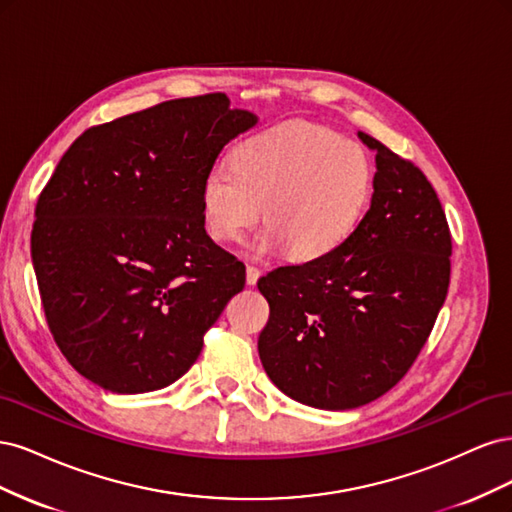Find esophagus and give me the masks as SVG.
<instances>
[{
	"label": "esophagus",
	"mask_w": 512,
	"mask_h": 512,
	"mask_svg": "<svg viewBox=\"0 0 512 512\" xmlns=\"http://www.w3.org/2000/svg\"><path fill=\"white\" fill-rule=\"evenodd\" d=\"M258 277H260V269L254 267V265H247V269H245V282H247V286H254L258 282Z\"/></svg>",
	"instance_id": "obj_1"
}]
</instances>
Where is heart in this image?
<instances>
[{
  "mask_svg": "<svg viewBox=\"0 0 512 512\" xmlns=\"http://www.w3.org/2000/svg\"><path fill=\"white\" fill-rule=\"evenodd\" d=\"M371 192L374 168L359 145L331 130L290 123L247 138L232 151V164L209 170L200 183V215L207 235L228 243L254 226L265 207L267 228L250 250H286L307 262L352 237Z\"/></svg>",
  "mask_w": 512,
  "mask_h": 512,
  "instance_id": "heart-1",
  "label": "heart"
}]
</instances>
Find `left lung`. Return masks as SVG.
I'll return each instance as SVG.
<instances>
[{
  "label": "left lung",
  "instance_id": "1",
  "mask_svg": "<svg viewBox=\"0 0 512 512\" xmlns=\"http://www.w3.org/2000/svg\"><path fill=\"white\" fill-rule=\"evenodd\" d=\"M371 205L333 254L258 280L269 322L258 354L271 382L299 404L352 410L406 376L451 280V232L427 177L376 138Z\"/></svg>",
  "mask_w": 512,
  "mask_h": 512
}]
</instances>
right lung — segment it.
I'll list each match as a JSON object with an SVG mask.
<instances>
[{
    "instance_id": "1",
    "label": "right lung",
    "mask_w": 512,
    "mask_h": 512,
    "mask_svg": "<svg viewBox=\"0 0 512 512\" xmlns=\"http://www.w3.org/2000/svg\"><path fill=\"white\" fill-rule=\"evenodd\" d=\"M258 117L224 94L168 100L83 132L36 205L32 260L46 322L100 389L136 395L188 371L245 286L207 235L200 183Z\"/></svg>"
}]
</instances>
